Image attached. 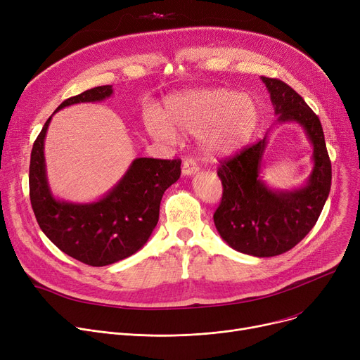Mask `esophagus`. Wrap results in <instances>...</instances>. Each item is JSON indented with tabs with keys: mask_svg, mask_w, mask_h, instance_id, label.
I'll list each match as a JSON object with an SVG mask.
<instances>
[{
	"mask_svg": "<svg viewBox=\"0 0 360 360\" xmlns=\"http://www.w3.org/2000/svg\"><path fill=\"white\" fill-rule=\"evenodd\" d=\"M198 172V165L194 159H185L182 163V175L184 176H193Z\"/></svg>",
	"mask_w": 360,
	"mask_h": 360,
	"instance_id": "obj_1",
	"label": "esophagus"
}]
</instances>
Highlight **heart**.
<instances>
[{"label": "heart", "mask_w": 360, "mask_h": 360, "mask_svg": "<svg viewBox=\"0 0 360 360\" xmlns=\"http://www.w3.org/2000/svg\"><path fill=\"white\" fill-rule=\"evenodd\" d=\"M257 108L250 96L224 89L190 91L166 101L165 117L146 115L150 136L175 141L178 132L198 136L201 151L210 159L235 153L251 139L257 125Z\"/></svg>", "instance_id": "1"}]
</instances>
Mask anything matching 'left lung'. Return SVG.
Instances as JSON below:
<instances>
[{"instance_id":"8db88e82","label":"left lung","mask_w":360,"mask_h":360,"mask_svg":"<svg viewBox=\"0 0 360 360\" xmlns=\"http://www.w3.org/2000/svg\"><path fill=\"white\" fill-rule=\"evenodd\" d=\"M278 122H296L312 144V172L307 184L274 190L259 176L264 140L220 162L223 197L213 216L216 229L231 248L254 257H274L292 250L314 228L331 188V162L324 131L314 110L286 83L261 77Z\"/></svg>"}]
</instances>
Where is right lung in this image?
I'll return each instance as SVG.
<instances>
[{
  "mask_svg": "<svg viewBox=\"0 0 360 360\" xmlns=\"http://www.w3.org/2000/svg\"><path fill=\"white\" fill-rule=\"evenodd\" d=\"M112 94V86L93 87L64 101L53 113L71 105L102 102ZM52 115L33 143L29 167L30 202L42 232L63 252L93 267L136 254L156 228L162 197L181 176V160L137 158L98 201L58 200L48 184L44 153Z\"/></svg>",
  "mask_w": 360,
  "mask_h": 360,
  "instance_id": "right-lung-1",
  "label": "right lung"
}]
</instances>
